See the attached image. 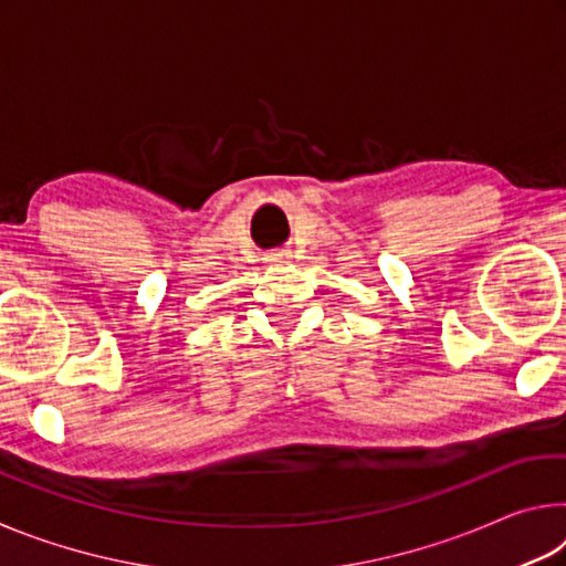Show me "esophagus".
Masks as SVG:
<instances>
[{
	"label": "esophagus",
	"instance_id": "obj_1",
	"mask_svg": "<svg viewBox=\"0 0 566 566\" xmlns=\"http://www.w3.org/2000/svg\"><path fill=\"white\" fill-rule=\"evenodd\" d=\"M276 256H282V254H276ZM276 256H274V260H276Z\"/></svg>",
	"mask_w": 566,
	"mask_h": 566
}]
</instances>
